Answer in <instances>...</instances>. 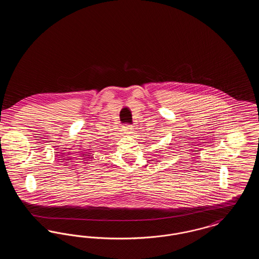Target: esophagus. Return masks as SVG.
I'll return each instance as SVG.
<instances>
[{
    "label": "esophagus",
    "mask_w": 259,
    "mask_h": 259,
    "mask_svg": "<svg viewBox=\"0 0 259 259\" xmlns=\"http://www.w3.org/2000/svg\"><path fill=\"white\" fill-rule=\"evenodd\" d=\"M132 131H133V126L132 125H126V127H125L126 134H131Z\"/></svg>",
    "instance_id": "34e87169"
}]
</instances>
